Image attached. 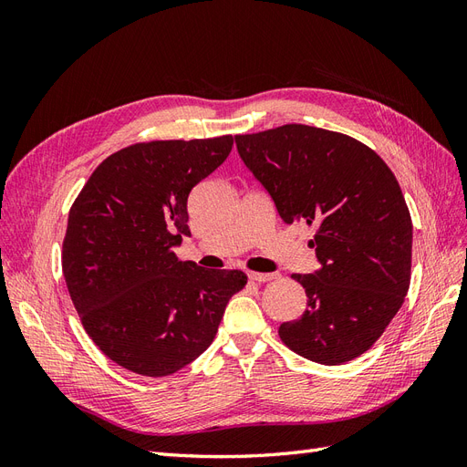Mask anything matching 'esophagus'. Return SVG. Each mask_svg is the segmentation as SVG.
<instances>
[{
    "label": "esophagus",
    "instance_id": "34e87169",
    "mask_svg": "<svg viewBox=\"0 0 467 467\" xmlns=\"http://www.w3.org/2000/svg\"><path fill=\"white\" fill-rule=\"evenodd\" d=\"M249 278L253 282H271L275 278H278L275 273H249Z\"/></svg>",
    "mask_w": 467,
    "mask_h": 467
}]
</instances>
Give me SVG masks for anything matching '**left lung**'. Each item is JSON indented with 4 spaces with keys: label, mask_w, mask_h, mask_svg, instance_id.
Instances as JSON below:
<instances>
[{
    "label": "left lung",
    "mask_w": 467,
    "mask_h": 467,
    "mask_svg": "<svg viewBox=\"0 0 467 467\" xmlns=\"http://www.w3.org/2000/svg\"><path fill=\"white\" fill-rule=\"evenodd\" d=\"M235 144L285 223L316 232L309 245L321 268L292 275L307 307L280 325V341L317 364L355 360L386 331L411 285L413 222L398 179L372 148L316 126L237 134Z\"/></svg>",
    "instance_id": "left-lung-1"
}]
</instances>
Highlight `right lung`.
Wrapping results in <instances>:
<instances>
[{"instance_id": "add662e5", "label": "right lung", "mask_w": 467, "mask_h": 467, "mask_svg": "<svg viewBox=\"0 0 467 467\" xmlns=\"http://www.w3.org/2000/svg\"><path fill=\"white\" fill-rule=\"evenodd\" d=\"M234 136L151 140L99 165L69 208L62 271L83 329L122 368L171 376L214 341L242 271L181 263L187 199L228 158Z\"/></svg>"}]
</instances>
